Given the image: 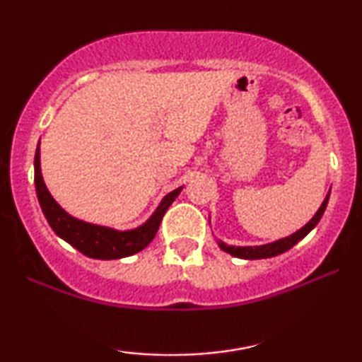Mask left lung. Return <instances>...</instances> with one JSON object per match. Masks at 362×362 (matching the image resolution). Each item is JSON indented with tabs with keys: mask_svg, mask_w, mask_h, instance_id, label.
I'll list each match as a JSON object with an SVG mask.
<instances>
[{
	"mask_svg": "<svg viewBox=\"0 0 362 362\" xmlns=\"http://www.w3.org/2000/svg\"><path fill=\"white\" fill-rule=\"evenodd\" d=\"M329 192H331V189L328 191V194H326L325 201L321 202L320 209L315 212V216L311 217V219L306 222V224L301 227V229L293 232V234H291V235H286V237H284V239L269 242V244H264V245H244V247H240V245H229V244H226L224 240L216 239L217 245H219L224 252H227V254H230L232 257H239V259H244V260L270 259V257H276V255L284 254V252L290 250L291 247H293L295 244H298V242L303 239V237L308 235L310 232L315 229L316 224H318L320 219H321V216H323L326 206H328Z\"/></svg>",
	"mask_w": 362,
	"mask_h": 362,
	"instance_id": "1",
	"label": "left lung"
}]
</instances>
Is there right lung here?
Masks as SVG:
<instances>
[{"instance_id": "add662e5", "label": "right lung", "mask_w": 362, "mask_h": 362, "mask_svg": "<svg viewBox=\"0 0 362 362\" xmlns=\"http://www.w3.org/2000/svg\"><path fill=\"white\" fill-rule=\"evenodd\" d=\"M39 146H41V141L37 143L36 156H34V185H36L37 199L44 216H46L52 230L62 240L76 247L78 252L90 257V259L115 260L141 252L155 239L163 216L185 187L180 186L175 191L168 192L158 204L155 212L141 226L133 227V229L118 230L108 226L92 224V222L77 219V217L69 214L49 192L41 171V150H39Z\"/></svg>"}]
</instances>
